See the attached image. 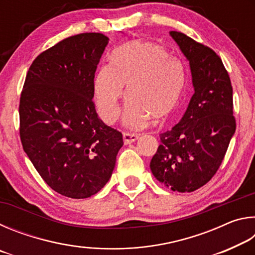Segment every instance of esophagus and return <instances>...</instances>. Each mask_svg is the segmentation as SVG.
Instances as JSON below:
<instances>
[{
	"instance_id": "esophagus-1",
	"label": "esophagus",
	"mask_w": 255,
	"mask_h": 255,
	"mask_svg": "<svg viewBox=\"0 0 255 255\" xmlns=\"http://www.w3.org/2000/svg\"><path fill=\"white\" fill-rule=\"evenodd\" d=\"M139 135H136V133H129V132H124V141L125 144H131L133 141L138 139Z\"/></svg>"
}]
</instances>
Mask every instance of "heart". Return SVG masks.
Here are the masks:
<instances>
[{
  "mask_svg": "<svg viewBox=\"0 0 255 255\" xmlns=\"http://www.w3.org/2000/svg\"><path fill=\"white\" fill-rule=\"evenodd\" d=\"M184 84L182 63L163 46L131 41L116 53L112 64L99 68L94 99L100 117L114 124L120 112L124 85H127L124 122L129 128L140 129L149 119L159 123L173 114Z\"/></svg>",
  "mask_w": 255,
  "mask_h": 255,
  "instance_id": "obj_1",
  "label": "heart"
}]
</instances>
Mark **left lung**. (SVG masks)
<instances>
[{
	"instance_id": "obj_1",
	"label": "left lung",
	"mask_w": 255,
	"mask_h": 255,
	"mask_svg": "<svg viewBox=\"0 0 255 255\" xmlns=\"http://www.w3.org/2000/svg\"><path fill=\"white\" fill-rule=\"evenodd\" d=\"M170 34L189 60L195 93L180 123L159 135L161 144L149 166L165 187L192 192L216 174L235 132L233 88L213 49L182 32Z\"/></svg>"
}]
</instances>
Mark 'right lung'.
Masks as SVG:
<instances>
[{
    "mask_svg": "<svg viewBox=\"0 0 255 255\" xmlns=\"http://www.w3.org/2000/svg\"><path fill=\"white\" fill-rule=\"evenodd\" d=\"M109 38L68 37L33 60L20 97V138L34 169L73 199L105 187L124 145L123 133L98 117L94 74Z\"/></svg>",
    "mask_w": 255,
    "mask_h": 255,
    "instance_id": "add662e5",
    "label": "right lung"
}]
</instances>
